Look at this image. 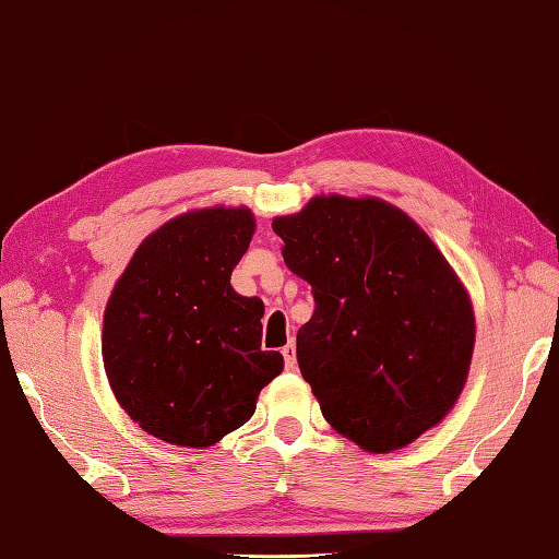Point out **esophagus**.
I'll return each mask as SVG.
<instances>
[{
	"mask_svg": "<svg viewBox=\"0 0 559 559\" xmlns=\"http://www.w3.org/2000/svg\"><path fill=\"white\" fill-rule=\"evenodd\" d=\"M283 364H286V370L298 368V360H295V344L290 342L286 348H283Z\"/></svg>",
	"mask_w": 559,
	"mask_h": 559,
	"instance_id": "1",
	"label": "esophagus"
}]
</instances>
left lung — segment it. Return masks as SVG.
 I'll use <instances>...</instances> for the list:
<instances>
[{
	"mask_svg": "<svg viewBox=\"0 0 559 559\" xmlns=\"http://www.w3.org/2000/svg\"><path fill=\"white\" fill-rule=\"evenodd\" d=\"M312 286L298 366L324 419L368 453L439 424L463 392L475 314L429 235L378 199L317 195L271 223Z\"/></svg>",
	"mask_w": 559,
	"mask_h": 559,
	"instance_id": "left-lung-1",
	"label": "left lung"
}]
</instances>
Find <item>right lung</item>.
I'll return each instance as SVG.
<instances>
[{
    "label": "right lung",
    "instance_id": "right-lung-1",
    "mask_svg": "<svg viewBox=\"0 0 559 559\" xmlns=\"http://www.w3.org/2000/svg\"><path fill=\"white\" fill-rule=\"evenodd\" d=\"M254 235L247 207L174 217L130 259L106 305L102 354L130 419L174 445H213L249 421L283 370L261 348L264 302L229 286Z\"/></svg>",
    "mask_w": 559,
    "mask_h": 559
}]
</instances>
